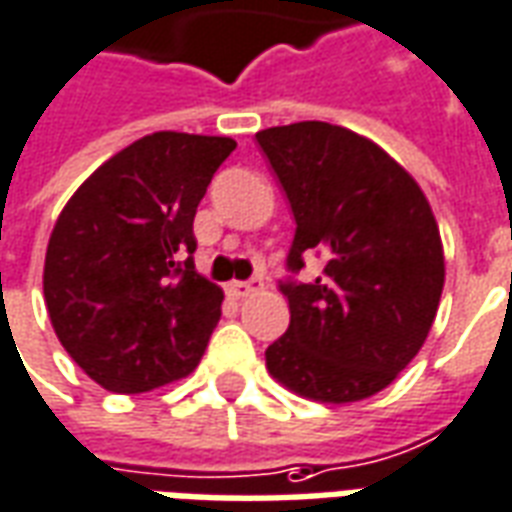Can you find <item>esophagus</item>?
<instances>
[{
  "label": "esophagus",
  "instance_id": "34e87169",
  "mask_svg": "<svg viewBox=\"0 0 512 512\" xmlns=\"http://www.w3.org/2000/svg\"><path fill=\"white\" fill-rule=\"evenodd\" d=\"M259 289H262V281H231L228 284V295L242 300V297H250L253 292H259Z\"/></svg>",
  "mask_w": 512,
  "mask_h": 512
}]
</instances>
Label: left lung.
Returning <instances> with one entry per match:
<instances>
[{
    "instance_id": "obj_1",
    "label": "left lung",
    "mask_w": 512,
    "mask_h": 512,
    "mask_svg": "<svg viewBox=\"0 0 512 512\" xmlns=\"http://www.w3.org/2000/svg\"><path fill=\"white\" fill-rule=\"evenodd\" d=\"M297 231L289 270L322 256L314 284H281L289 328L267 372L306 400L378 394L422 350L444 289V245L430 201L400 162L364 134L322 121L256 134Z\"/></svg>"
}]
</instances>
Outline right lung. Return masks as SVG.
Segmentation results:
<instances>
[{"label": "right lung", "mask_w": 512, "mask_h": 512, "mask_svg": "<svg viewBox=\"0 0 512 512\" xmlns=\"http://www.w3.org/2000/svg\"><path fill=\"white\" fill-rule=\"evenodd\" d=\"M234 148L231 137L146 134L63 206L43 297L65 353L101 389L143 394L187 378L201 361L223 289L195 270L192 220Z\"/></svg>", "instance_id": "obj_1"}]
</instances>
